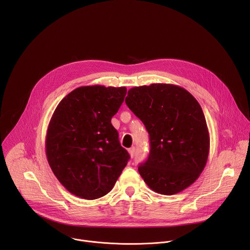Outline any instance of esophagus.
Returning <instances> with one entry per match:
<instances>
[{
    "mask_svg": "<svg viewBox=\"0 0 250 250\" xmlns=\"http://www.w3.org/2000/svg\"><path fill=\"white\" fill-rule=\"evenodd\" d=\"M134 152H135V148H134V147H130V148L128 149V153H129V155H130V157H131V158L133 157Z\"/></svg>",
    "mask_w": 250,
    "mask_h": 250,
    "instance_id": "1",
    "label": "esophagus"
}]
</instances>
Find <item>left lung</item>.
<instances>
[{"mask_svg": "<svg viewBox=\"0 0 250 250\" xmlns=\"http://www.w3.org/2000/svg\"><path fill=\"white\" fill-rule=\"evenodd\" d=\"M125 104L149 133V156L138 167L146 185L167 196L191 186L209 152V133L198 101L180 86L154 83L129 89Z\"/></svg>", "mask_w": 250, "mask_h": 250, "instance_id": "left-lung-1", "label": "left lung"}]
</instances>
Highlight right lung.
Wrapping results in <instances>:
<instances>
[{
    "label": "right lung",
    "instance_id": "1",
    "mask_svg": "<svg viewBox=\"0 0 250 250\" xmlns=\"http://www.w3.org/2000/svg\"><path fill=\"white\" fill-rule=\"evenodd\" d=\"M125 94V87L82 86L57 104L45 153L53 174L71 194L85 200L104 197L127 164L129 155L111 123Z\"/></svg>",
    "mask_w": 250,
    "mask_h": 250
}]
</instances>
